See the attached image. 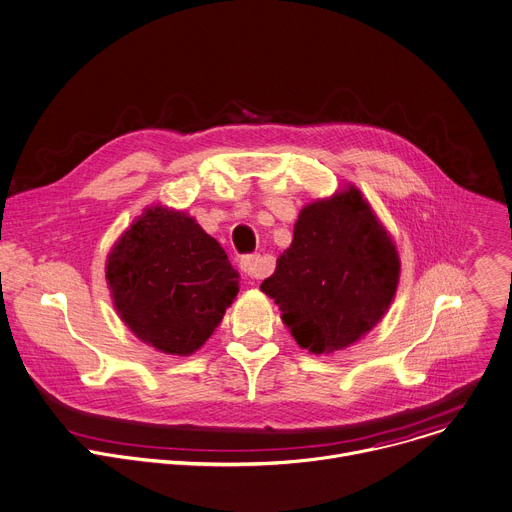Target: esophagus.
Segmentation results:
<instances>
[{"instance_id": "obj_1", "label": "esophagus", "mask_w": 512, "mask_h": 512, "mask_svg": "<svg viewBox=\"0 0 512 512\" xmlns=\"http://www.w3.org/2000/svg\"><path fill=\"white\" fill-rule=\"evenodd\" d=\"M241 271L249 279H261L271 273V265L261 255H247L241 259Z\"/></svg>"}]
</instances>
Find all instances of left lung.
I'll return each mask as SVG.
<instances>
[{
  "label": "left lung",
  "instance_id": "left-lung-1",
  "mask_svg": "<svg viewBox=\"0 0 512 512\" xmlns=\"http://www.w3.org/2000/svg\"><path fill=\"white\" fill-rule=\"evenodd\" d=\"M400 281L390 233L356 187L305 205L275 273L261 283L295 342L311 354L346 350L388 311Z\"/></svg>",
  "mask_w": 512,
  "mask_h": 512
}]
</instances>
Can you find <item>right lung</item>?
I'll use <instances>...</instances> for the list:
<instances>
[{
  "instance_id": "right-lung-1",
  "label": "right lung",
  "mask_w": 512,
  "mask_h": 512,
  "mask_svg": "<svg viewBox=\"0 0 512 512\" xmlns=\"http://www.w3.org/2000/svg\"><path fill=\"white\" fill-rule=\"evenodd\" d=\"M120 319L144 344L191 356L213 335L239 293L225 249L183 211L148 207L106 261Z\"/></svg>"
}]
</instances>
